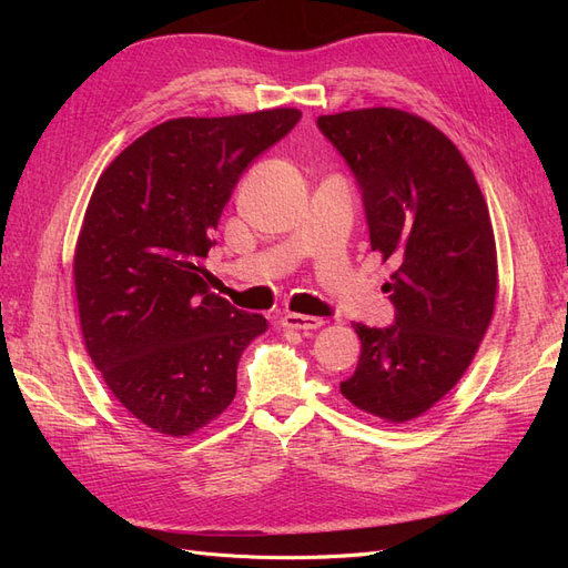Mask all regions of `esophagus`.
<instances>
[{
	"mask_svg": "<svg viewBox=\"0 0 568 568\" xmlns=\"http://www.w3.org/2000/svg\"><path fill=\"white\" fill-rule=\"evenodd\" d=\"M284 329H296V332H315L324 324L322 317H313V315H296V313H288L282 320Z\"/></svg>",
	"mask_w": 568,
	"mask_h": 568,
	"instance_id": "esophagus-1",
	"label": "esophagus"
}]
</instances>
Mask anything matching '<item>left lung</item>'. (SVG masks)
<instances>
[{
	"label": "left lung",
	"instance_id": "left-lung-1",
	"mask_svg": "<svg viewBox=\"0 0 568 568\" xmlns=\"http://www.w3.org/2000/svg\"><path fill=\"white\" fill-rule=\"evenodd\" d=\"M317 128L353 170L372 251L393 261L395 324H353L363 343L341 393L390 424L422 417L467 372L497 294L490 213L459 149L400 109L320 115Z\"/></svg>",
	"mask_w": 568,
	"mask_h": 568
}]
</instances>
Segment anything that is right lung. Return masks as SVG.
I'll return each instance as SVG.
<instances>
[{
  "mask_svg": "<svg viewBox=\"0 0 568 568\" xmlns=\"http://www.w3.org/2000/svg\"><path fill=\"white\" fill-rule=\"evenodd\" d=\"M301 120L298 109L173 118L101 173L75 246L82 338L132 417L192 436L230 407L236 367L267 329L209 291L203 257L244 170Z\"/></svg>",
  "mask_w": 568,
  "mask_h": 568,
  "instance_id": "obj_1",
  "label": "right lung"
}]
</instances>
